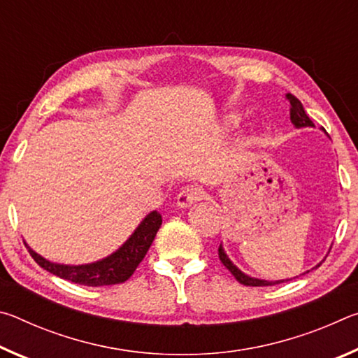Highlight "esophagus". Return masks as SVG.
Segmentation results:
<instances>
[{"label": "esophagus", "mask_w": 358, "mask_h": 358, "mask_svg": "<svg viewBox=\"0 0 358 358\" xmlns=\"http://www.w3.org/2000/svg\"><path fill=\"white\" fill-rule=\"evenodd\" d=\"M203 194H205V191L201 186H194V185L186 186L180 191V194L177 196V205L180 208L191 207L194 202L201 201V199L203 197Z\"/></svg>", "instance_id": "34e87169"}]
</instances>
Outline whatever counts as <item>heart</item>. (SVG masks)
Wrapping results in <instances>:
<instances>
[{"label": "heart", "mask_w": 358, "mask_h": 358, "mask_svg": "<svg viewBox=\"0 0 358 358\" xmlns=\"http://www.w3.org/2000/svg\"><path fill=\"white\" fill-rule=\"evenodd\" d=\"M238 123H240L238 115H229V118H227V126H229V128H234V126H237Z\"/></svg>", "instance_id": "1"}]
</instances>
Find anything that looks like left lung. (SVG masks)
<instances>
[{"label":"left lung","instance_id":"8db88e82","mask_svg":"<svg viewBox=\"0 0 358 358\" xmlns=\"http://www.w3.org/2000/svg\"><path fill=\"white\" fill-rule=\"evenodd\" d=\"M286 98L289 99L290 102V121H292L295 128H308V126H314L313 121L310 120V117H308L305 108H303L301 102L295 98L294 94L287 93ZM217 254H220V259L222 265L226 266V268L230 271L235 276V280H237L240 284H245V286H254V287H260V286H275V284H280V282H284V281H290V280H280V281H265V280H257V278H251L245 275L243 271L238 270L237 266H235L232 264V260H230L227 257V254L224 252V248L222 245H220V248H217ZM319 265H316V268Z\"/></svg>","mask_w":358,"mask_h":358}]
</instances>
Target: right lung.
<instances>
[{
    "mask_svg": "<svg viewBox=\"0 0 358 358\" xmlns=\"http://www.w3.org/2000/svg\"><path fill=\"white\" fill-rule=\"evenodd\" d=\"M161 224V215L157 211H151L138 224L134 234L124 241L123 246L118 248L117 251L110 254V256H107L106 259L85 265L53 264L50 260L39 256L38 252H34L27 243L25 246L28 248V252L31 254V257L38 262V265H41L44 270L50 271V273L63 278V280L92 287L110 286V284H120L129 280L138 264L143 260L145 254L150 250Z\"/></svg>",
    "mask_w": 358,
    "mask_h": 358,
    "instance_id": "add662e5",
    "label": "right lung"
}]
</instances>
